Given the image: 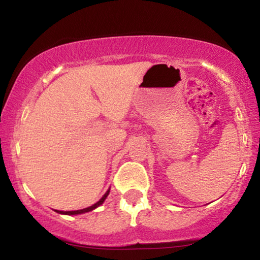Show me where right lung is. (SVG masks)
Wrapping results in <instances>:
<instances>
[{"instance_id":"1","label":"right lung","mask_w":260,"mask_h":260,"mask_svg":"<svg viewBox=\"0 0 260 260\" xmlns=\"http://www.w3.org/2000/svg\"><path fill=\"white\" fill-rule=\"evenodd\" d=\"M109 192H110V188L107 190L106 194H104L102 198L98 200V202L96 204H93V205L90 206V208H86V209H83V210H75V211H58V210H56V212L58 213H62V215H79V213H85V212H88V211H92V210H94L96 208H98V206L102 205V204L104 203V200L107 199V197L109 196Z\"/></svg>"}]
</instances>
